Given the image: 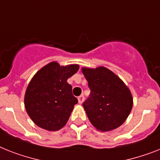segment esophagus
Returning a JSON list of instances; mask_svg holds the SVG:
<instances>
[{"instance_id": "esophagus-1", "label": "esophagus", "mask_w": 160, "mask_h": 160, "mask_svg": "<svg viewBox=\"0 0 160 160\" xmlns=\"http://www.w3.org/2000/svg\"><path fill=\"white\" fill-rule=\"evenodd\" d=\"M78 103L79 104H82V103L84 101V96L83 95H81V96H79L78 97Z\"/></svg>"}]
</instances>
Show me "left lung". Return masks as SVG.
Wrapping results in <instances>:
<instances>
[{
  "instance_id": "left-lung-1",
  "label": "left lung",
  "mask_w": 160,
  "mask_h": 160,
  "mask_svg": "<svg viewBox=\"0 0 160 160\" xmlns=\"http://www.w3.org/2000/svg\"><path fill=\"white\" fill-rule=\"evenodd\" d=\"M91 90L82 104L92 124L101 132L122 125L132 108V96L119 78L105 67L83 68Z\"/></svg>"
}]
</instances>
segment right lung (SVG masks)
I'll use <instances>...</instances> for the list:
<instances>
[{
    "mask_svg": "<svg viewBox=\"0 0 160 160\" xmlns=\"http://www.w3.org/2000/svg\"><path fill=\"white\" fill-rule=\"evenodd\" d=\"M78 64L60 66L51 62L38 71L28 86L25 109L38 127L48 131L62 128L78 99L72 93L67 79L78 70Z\"/></svg>",
    "mask_w": 160,
    "mask_h": 160,
    "instance_id": "add662e5",
    "label": "right lung"
}]
</instances>
